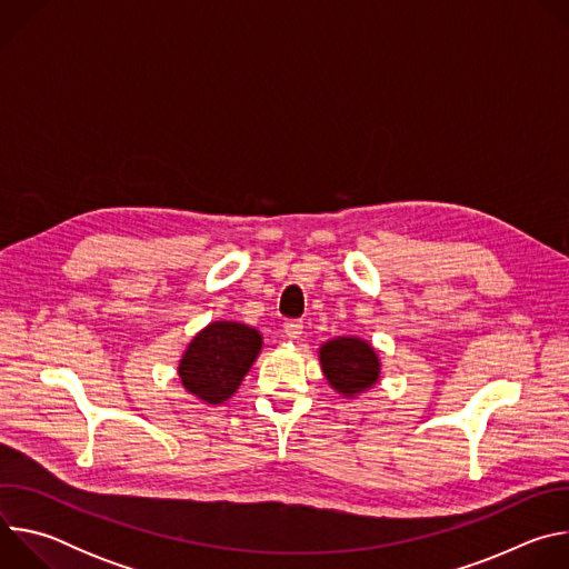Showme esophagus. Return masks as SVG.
Wrapping results in <instances>:
<instances>
[{
  "label": "esophagus",
  "mask_w": 569,
  "mask_h": 569,
  "mask_svg": "<svg viewBox=\"0 0 569 569\" xmlns=\"http://www.w3.org/2000/svg\"><path fill=\"white\" fill-rule=\"evenodd\" d=\"M283 333H286L290 340L301 338V333H303V323H301V319H290V321H286V323H283Z\"/></svg>",
  "instance_id": "obj_1"
}]
</instances>
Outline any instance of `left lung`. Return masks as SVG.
Listing matches in <instances>:
<instances>
[{
  "mask_svg": "<svg viewBox=\"0 0 569 569\" xmlns=\"http://www.w3.org/2000/svg\"><path fill=\"white\" fill-rule=\"evenodd\" d=\"M321 371L342 396H358L380 378V360L373 347L360 338H336L319 349Z\"/></svg>",
  "mask_w": 569,
  "mask_h": 569,
  "instance_id": "left-lung-1",
  "label": "left lung"
}]
</instances>
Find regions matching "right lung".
<instances>
[{
  "instance_id": "obj_1",
  "label": "right lung",
  "mask_w": 569,
  "mask_h": 569,
  "mask_svg": "<svg viewBox=\"0 0 569 569\" xmlns=\"http://www.w3.org/2000/svg\"><path fill=\"white\" fill-rule=\"evenodd\" d=\"M261 347V333L248 323L211 321L189 342L178 367L180 380L189 393L220 405L236 393Z\"/></svg>"
}]
</instances>
